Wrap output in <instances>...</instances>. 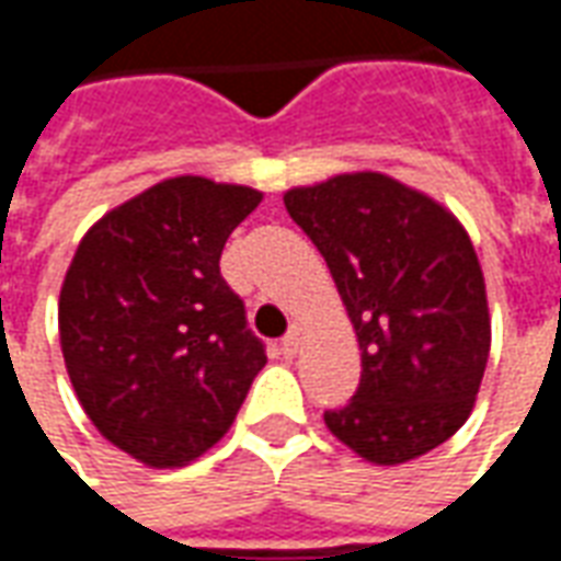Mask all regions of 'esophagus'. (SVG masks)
<instances>
[{
	"label": "esophagus",
	"instance_id": "34e87169",
	"mask_svg": "<svg viewBox=\"0 0 561 561\" xmlns=\"http://www.w3.org/2000/svg\"><path fill=\"white\" fill-rule=\"evenodd\" d=\"M300 340H304V328L294 324V328L285 333V340L279 342V352L285 354V357H294V354L300 352Z\"/></svg>",
	"mask_w": 561,
	"mask_h": 561
}]
</instances>
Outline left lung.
<instances>
[{
  "mask_svg": "<svg viewBox=\"0 0 561 561\" xmlns=\"http://www.w3.org/2000/svg\"><path fill=\"white\" fill-rule=\"evenodd\" d=\"M316 243L360 345V385L328 430L357 457L400 466L430 454L474 409L490 309L481 264L454 213L388 173L285 192Z\"/></svg>",
  "mask_w": 561,
  "mask_h": 561,
  "instance_id": "left-lung-1",
  "label": "left lung"
}]
</instances>
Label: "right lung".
I'll return each instance as SVG.
<instances>
[{"label":"right lung","instance_id":"1","mask_svg":"<svg viewBox=\"0 0 561 561\" xmlns=\"http://www.w3.org/2000/svg\"><path fill=\"white\" fill-rule=\"evenodd\" d=\"M249 185L171 176L83 233L59 291L71 388L95 430L152 469L185 466L228 433L267 364L221 279Z\"/></svg>","mask_w":561,"mask_h":561}]
</instances>
